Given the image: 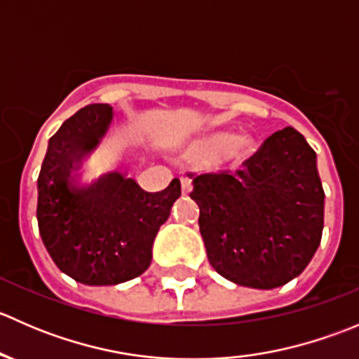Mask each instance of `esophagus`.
I'll return each mask as SVG.
<instances>
[{"label": "esophagus", "instance_id": "34e87169", "mask_svg": "<svg viewBox=\"0 0 359 359\" xmlns=\"http://www.w3.org/2000/svg\"><path fill=\"white\" fill-rule=\"evenodd\" d=\"M180 186H182V194H189L191 191H193V182H191V179H187V177H182V179H180Z\"/></svg>", "mask_w": 359, "mask_h": 359}]
</instances>
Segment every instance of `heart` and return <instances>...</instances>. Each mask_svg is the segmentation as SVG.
Returning <instances> with one entry per match:
<instances>
[{
    "instance_id": "b5f03b06",
    "label": "heart",
    "mask_w": 359,
    "mask_h": 359,
    "mask_svg": "<svg viewBox=\"0 0 359 359\" xmlns=\"http://www.w3.org/2000/svg\"><path fill=\"white\" fill-rule=\"evenodd\" d=\"M252 149L248 135H236L229 132H213L200 137L187 147V156L193 161L210 165H229L241 161Z\"/></svg>"
}]
</instances>
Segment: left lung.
I'll list each match as a JSON object with an SVG mask.
<instances>
[{"label":"left lung","mask_w":359,"mask_h":359,"mask_svg":"<svg viewBox=\"0 0 359 359\" xmlns=\"http://www.w3.org/2000/svg\"><path fill=\"white\" fill-rule=\"evenodd\" d=\"M193 184L206 255L233 283L283 287L320 247L325 193L316 153L292 126L273 133L236 175L205 173Z\"/></svg>","instance_id":"obj_1"}]
</instances>
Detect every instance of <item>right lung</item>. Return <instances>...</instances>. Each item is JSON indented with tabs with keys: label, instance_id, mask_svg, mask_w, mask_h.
Wrapping results in <instances>:
<instances>
[{
	"label": "right lung",
	"instance_id": "right-lung-1",
	"mask_svg": "<svg viewBox=\"0 0 359 359\" xmlns=\"http://www.w3.org/2000/svg\"><path fill=\"white\" fill-rule=\"evenodd\" d=\"M109 104H90L66 119L48 140L38 177V226L62 273L90 287L140 276L153 259L159 227L180 196V180L146 193L112 172L90 179L86 158L112 121Z\"/></svg>",
	"mask_w": 359,
	"mask_h": 359
}]
</instances>
